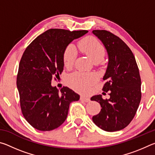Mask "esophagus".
Masks as SVG:
<instances>
[{"label":"esophagus","mask_w":155,"mask_h":155,"mask_svg":"<svg viewBox=\"0 0 155 155\" xmlns=\"http://www.w3.org/2000/svg\"><path fill=\"white\" fill-rule=\"evenodd\" d=\"M80 100H81V101H82L85 102V103H88V102L90 101V98H87V97H85V96H81Z\"/></svg>","instance_id":"esophagus-1"}]
</instances>
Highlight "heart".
Here are the masks:
<instances>
[{"label": "heart", "mask_w": 155, "mask_h": 155, "mask_svg": "<svg viewBox=\"0 0 155 155\" xmlns=\"http://www.w3.org/2000/svg\"><path fill=\"white\" fill-rule=\"evenodd\" d=\"M78 47L83 53L89 57L91 61L98 64L103 61L106 54L105 48L96 38L94 37H86L78 41ZM77 57V52L74 47L69 45L66 47L63 54V63L66 68L72 67ZM97 80L94 74L75 72L68 76L66 82L73 90L81 93H87L90 90Z\"/></svg>", "instance_id": "b5f03b06"}]
</instances>
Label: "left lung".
Listing matches in <instances>:
<instances>
[{
    "label": "left lung",
    "instance_id": "8db88e82",
    "mask_svg": "<svg viewBox=\"0 0 155 155\" xmlns=\"http://www.w3.org/2000/svg\"><path fill=\"white\" fill-rule=\"evenodd\" d=\"M92 33L103 43L108 53L103 90L109 91L110 96L109 99H103L101 95L91 97V101L98 102L102 107L92 120L105 131L120 130L132 121L140 105L141 83L139 68L131 50L120 38L106 30H94Z\"/></svg>",
    "mask_w": 155,
    "mask_h": 155
}]
</instances>
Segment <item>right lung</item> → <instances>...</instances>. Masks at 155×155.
Instances as JSON below:
<instances>
[{"instance_id":"1","label":"right lung","mask_w":155,"mask_h":155,"mask_svg":"<svg viewBox=\"0 0 155 155\" xmlns=\"http://www.w3.org/2000/svg\"><path fill=\"white\" fill-rule=\"evenodd\" d=\"M88 32L51 28L25 49L20 59L17 87L22 113L33 128L41 131L58 128L68 116L70 104L80 96L67 87H52L64 70L63 54L71 41Z\"/></svg>"}]
</instances>
